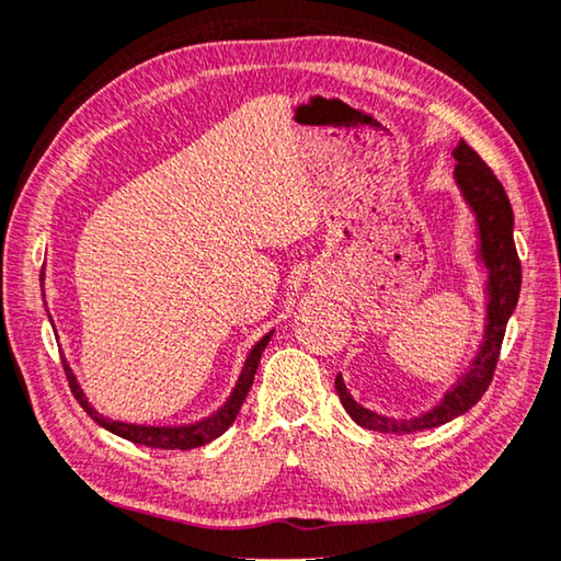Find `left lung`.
Returning <instances> with one entry per match:
<instances>
[{
    "label": "left lung",
    "instance_id": "left-lung-1",
    "mask_svg": "<svg viewBox=\"0 0 561 561\" xmlns=\"http://www.w3.org/2000/svg\"><path fill=\"white\" fill-rule=\"evenodd\" d=\"M455 183L460 188L467 208L474 214L477 224V261L484 265L488 280H484V296H488V323H484V341L477 351L474 360L467 373L445 392L439 405L422 412L415 417H388L373 412L355 402L351 390L345 388L343 375L335 378V390L343 408L357 425L375 433L388 435H410L445 425V422L465 415L477 405V400L488 392L494 367H497L500 347L507 320L512 318L519 300L522 288V265L517 248H514V216L504 186L494 176L492 169L484 163L472 146L460 141L455 146Z\"/></svg>",
    "mask_w": 561,
    "mask_h": 561
}]
</instances>
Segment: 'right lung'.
Returning <instances> with one entry per match:
<instances>
[{
	"label": "right lung",
	"mask_w": 561,
	"mask_h": 561,
	"mask_svg": "<svg viewBox=\"0 0 561 561\" xmlns=\"http://www.w3.org/2000/svg\"><path fill=\"white\" fill-rule=\"evenodd\" d=\"M42 286H44V268H42ZM51 320V316H49ZM273 335L265 333L259 343L251 347V353H248L245 363H243V370L238 375V382L236 388L228 394V400L224 402V408H218L214 415H208L198 422H191V425H136V422H122V420H112L106 415H101L94 408L89 405L84 390H81V385L77 380V375L69 365H64V370H67V378H69V388L73 392V398L79 400V405L84 408L91 417H94L101 427L108 430V433H114L118 437L128 439V443L134 445H144V447H156V449H194L201 445H208L210 439H216L226 433L228 427L233 425V420L238 412H241V405L245 400L248 390H251L253 378H255V370H259V363H261V355L265 351V345H268Z\"/></svg>",
	"instance_id": "add662e5"
}]
</instances>
